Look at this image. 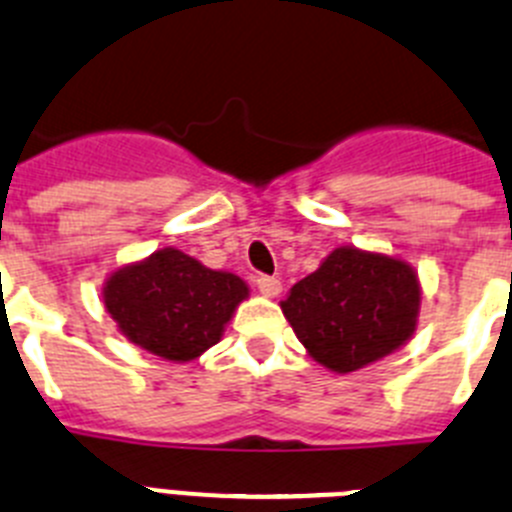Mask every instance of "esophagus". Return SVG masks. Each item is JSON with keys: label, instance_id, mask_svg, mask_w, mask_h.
Listing matches in <instances>:
<instances>
[{"label": "esophagus", "instance_id": "34e87169", "mask_svg": "<svg viewBox=\"0 0 512 512\" xmlns=\"http://www.w3.org/2000/svg\"><path fill=\"white\" fill-rule=\"evenodd\" d=\"M257 288H260V293L265 299H275V296L283 291V283L278 281L275 275H260V278H257Z\"/></svg>", "mask_w": 512, "mask_h": 512}]
</instances>
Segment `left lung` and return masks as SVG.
<instances>
[{"label": "left lung", "instance_id": "obj_1", "mask_svg": "<svg viewBox=\"0 0 512 512\" xmlns=\"http://www.w3.org/2000/svg\"><path fill=\"white\" fill-rule=\"evenodd\" d=\"M420 304L422 286L410 262L345 244L288 291L281 309L319 366L353 373L410 342Z\"/></svg>", "mask_w": 512, "mask_h": 512}]
</instances>
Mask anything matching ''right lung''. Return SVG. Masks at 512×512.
I'll use <instances>...</instances> for the list:
<instances>
[{
    "label": "right lung",
    "instance_id": "right-lung-1",
    "mask_svg": "<svg viewBox=\"0 0 512 512\" xmlns=\"http://www.w3.org/2000/svg\"><path fill=\"white\" fill-rule=\"evenodd\" d=\"M250 286L229 270L206 268L177 247L115 268L102 304L118 332L162 361L201 358L224 335Z\"/></svg>",
    "mask_w": 512,
    "mask_h": 512
}]
</instances>
